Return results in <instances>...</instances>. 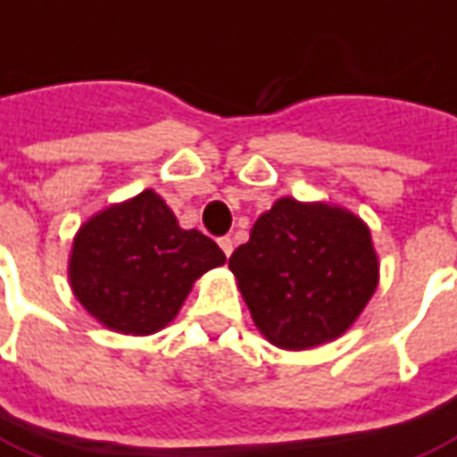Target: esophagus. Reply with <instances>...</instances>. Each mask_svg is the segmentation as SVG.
<instances>
[{
	"label": "esophagus",
	"instance_id": "34e87169",
	"mask_svg": "<svg viewBox=\"0 0 457 457\" xmlns=\"http://www.w3.org/2000/svg\"><path fill=\"white\" fill-rule=\"evenodd\" d=\"M219 248L224 250L226 257H231V253H233V238H231V236H224V238H219Z\"/></svg>",
	"mask_w": 457,
	"mask_h": 457
}]
</instances>
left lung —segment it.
Listing matches in <instances>:
<instances>
[{"instance_id":"8db88e82","label":"left lung","mask_w":457,"mask_h":457,"mask_svg":"<svg viewBox=\"0 0 457 457\" xmlns=\"http://www.w3.org/2000/svg\"><path fill=\"white\" fill-rule=\"evenodd\" d=\"M257 330L281 349L345 335L378 287L371 231L349 209L281 197L228 260Z\"/></svg>"}]
</instances>
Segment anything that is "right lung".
Instances as JSON below:
<instances>
[{
    "label": "right lung",
    "mask_w": 457,
    "mask_h": 457,
    "mask_svg": "<svg viewBox=\"0 0 457 457\" xmlns=\"http://www.w3.org/2000/svg\"><path fill=\"white\" fill-rule=\"evenodd\" d=\"M226 255L197 228L185 231L154 190L94 214L74 236L70 284L96 320L122 335L166 328L202 274Z\"/></svg>",
    "instance_id": "add662e5"
}]
</instances>
